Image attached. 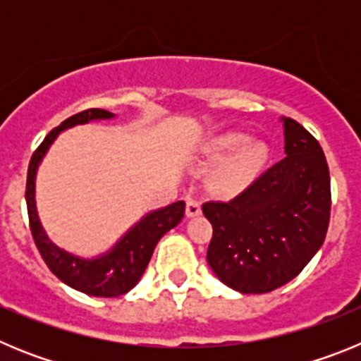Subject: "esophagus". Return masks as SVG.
I'll return each instance as SVG.
<instances>
[{"instance_id": "1", "label": "esophagus", "mask_w": 361, "mask_h": 361, "mask_svg": "<svg viewBox=\"0 0 361 361\" xmlns=\"http://www.w3.org/2000/svg\"><path fill=\"white\" fill-rule=\"evenodd\" d=\"M186 215L188 216H197L200 215V202L195 199L186 200Z\"/></svg>"}]
</instances>
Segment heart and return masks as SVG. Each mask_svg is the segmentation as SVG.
I'll use <instances>...</instances> for the list:
<instances>
[{
  "instance_id": "obj_1",
  "label": "heart",
  "mask_w": 361,
  "mask_h": 361,
  "mask_svg": "<svg viewBox=\"0 0 361 361\" xmlns=\"http://www.w3.org/2000/svg\"><path fill=\"white\" fill-rule=\"evenodd\" d=\"M233 149H237V153L231 155L219 175V184L222 190H238L244 186L262 168L267 159L266 146L260 142H247V137L237 132L213 137L212 141L202 146V159L206 162L220 161Z\"/></svg>"
}]
</instances>
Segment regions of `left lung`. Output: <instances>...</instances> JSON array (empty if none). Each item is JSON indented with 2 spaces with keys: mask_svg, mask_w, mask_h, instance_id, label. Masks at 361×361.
<instances>
[{
  "mask_svg": "<svg viewBox=\"0 0 361 361\" xmlns=\"http://www.w3.org/2000/svg\"><path fill=\"white\" fill-rule=\"evenodd\" d=\"M286 157L231 200L202 204L212 222L208 264L220 282L262 295L295 279L327 235L329 166L318 141L283 117Z\"/></svg>",
  "mask_w": 361,
  "mask_h": 361,
  "instance_id": "1",
  "label": "left lung"
}]
</instances>
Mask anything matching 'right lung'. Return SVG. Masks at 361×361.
<instances>
[{"mask_svg":"<svg viewBox=\"0 0 361 361\" xmlns=\"http://www.w3.org/2000/svg\"><path fill=\"white\" fill-rule=\"evenodd\" d=\"M111 117H116L111 111L90 108V110L79 111L75 116L68 117L57 128H54L32 155L27 173V191H25L32 238L36 242V247L39 250L44 264L57 279L70 288L78 289L85 295L103 296V298H116V296L124 295L141 280L157 242L164 233L170 231L183 220L184 208H186L184 200H177L166 208L148 213L108 253L97 258L75 257L57 247L47 237L36 209V171L41 159L44 157V153L49 152L50 145L56 141V137L63 130L72 128L75 124L111 119Z\"/></svg>","mask_w":361,"mask_h":361,"instance_id":"1","label":"right lung"}]
</instances>
